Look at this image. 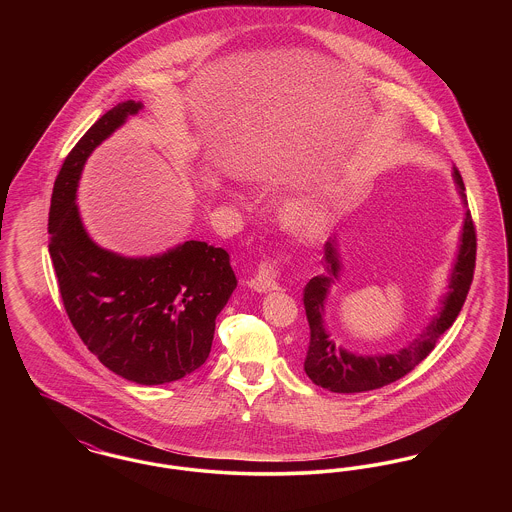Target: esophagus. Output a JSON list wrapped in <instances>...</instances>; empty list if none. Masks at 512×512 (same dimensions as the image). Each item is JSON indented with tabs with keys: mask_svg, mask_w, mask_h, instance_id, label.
I'll return each mask as SVG.
<instances>
[{
	"mask_svg": "<svg viewBox=\"0 0 512 512\" xmlns=\"http://www.w3.org/2000/svg\"><path fill=\"white\" fill-rule=\"evenodd\" d=\"M247 284L255 292H274V290L280 288V284H278V270H276L274 265H270V263H263L259 270H257V274Z\"/></svg>",
	"mask_w": 512,
	"mask_h": 512,
	"instance_id": "1",
	"label": "esophagus"
}]
</instances>
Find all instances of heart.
Instances as JSON below:
<instances>
[{
	"mask_svg": "<svg viewBox=\"0 0 512 512\" xmlns=\"http://www.w3.org/2000/svg\"><path fill=\"white\" fill-rule=\"evenodd\" d=\"M330 215L328 199L322 192H303L292 195L280 205V220L297 234H315Z\"/></svg>",
	"mask_w": 512,
	"mask_h": 512,
	"instance_id": "obj_1",
	"label": "heart"
}]
</instances>
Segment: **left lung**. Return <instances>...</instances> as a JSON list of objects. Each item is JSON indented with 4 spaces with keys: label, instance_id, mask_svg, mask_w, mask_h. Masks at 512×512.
Returning a JSON list of instances; mask_svg holds the SVG:
<instances>
[{
    "label": "left lung",
    "instance_id": "1",
    "mask_svg": "<svg viewBox=\"0 0 512 512\" xmlns=\"http://www.w3.org/2000/svg\"><path fill=\"white\" fill-rule=\"evenodd\" d=\"M453 180L464 203L463 228L457 245V255L447 280V292L439 297L436 315L407 347L384 355H359L336 345L326 328V299L332 286L340 280L341 257L336 236L324 244L326 274L309 280L303 292L305 315L309 320V349L305 357L307 376L324 390L334 393H361L378 390L403 378L414 366L424 361L436 347L445 330L453 326L463 309L466 293L470 290L476 265V230L470 211L466 209L463 178L453 167Z\"/></svg>",
    "mask_w": 512,
    "mask_h": 512
}]
</instances>
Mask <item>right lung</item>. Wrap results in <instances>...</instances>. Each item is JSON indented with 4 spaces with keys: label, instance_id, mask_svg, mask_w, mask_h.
Here are the masks:
<instances>
[{
    "label": "right lung",
    "instance_id": "1",
    "mask_svg": "<svg viewBox=\"0 0 512 512\" xmlns=\"http://www.w3.org/2000/svg\"><path fill=\"white\" fill-rule=\"evenodd\" d=\"M142 109L144 103L132 99L115 105L67 155L51 195L49 255L80 340L115 374L159 386L207 361L215 320L238 280L222 247L190 240L159 255L126 257L86 232L76 205L84 165Z\"/></svg>",
    "mask_w": 512,
    "mask_h": 512
}]
</instances>
